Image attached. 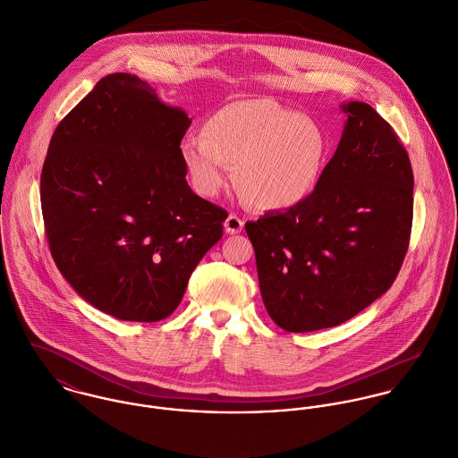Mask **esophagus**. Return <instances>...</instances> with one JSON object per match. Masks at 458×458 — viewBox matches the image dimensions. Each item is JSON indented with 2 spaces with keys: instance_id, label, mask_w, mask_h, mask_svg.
I'll list each match as a JSON object with an SVG mask.
<instances>
[{
  "instance_id": "obj_1",
  "label": "esophagus",
  "mask_w": 458,
  "mask_h": 458,
  "mask_svg": "<svg viewBox=\"0 0 458 458\" xmlns=\"http://www.w3.org/2000/svg\"><path fill=\"white\" fill-rule=\"evenodd\" d=\"M224 229H225L227 234H238V233H242V229H243V220H242L238 215L231 213V215L225 218V222H224Z\"/></svg>"
}]
</instances>
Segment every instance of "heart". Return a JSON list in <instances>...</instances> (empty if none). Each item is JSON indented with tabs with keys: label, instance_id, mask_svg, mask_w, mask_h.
I'll list each match as a JSON object with an SVG mask.
<instances>
[{
	"label": "heart",
	"instance_id": "heart-1",
	"mask_svg": "<svg viewBox=\"0 0 458 458\" xmlns=\"http://www.w3.org/2000/svg\"><path fill=\"white\" fill-rule=\"evenodd\" d=\"M182 162L200 196L213 197L234 167L240 194L261 209H287L310 196L327 167L325 129L275 100H240L213 113L202 137L180 148Z\"/></svg>",
	"mask_w": 458,
	"mask_h": 458
}]
</instances>
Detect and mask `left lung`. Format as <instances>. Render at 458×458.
I'll use <instances>...</instances> for the list:
<instances>
[{
    "mask_svg": "<svg viewBox=\"0 0 458 458\" xmlns=\"http://www.w3.org/2000/svg\"><path fill=\"white\" fill-rule=\"evenodd\" d=\"M342 139L316 191L245 229L275 325L305 333L349 321L392 287L412 227V169L392 125L342 106Z\"/></svg>",
    "mask_w": 458,
    "mask_h": 458,
    "instance_id": "8db88e82",
    "label": "left lung"
}]
</instances>
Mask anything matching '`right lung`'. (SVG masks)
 <instances>
[{"mask_svg": "<svg viewBox=\"0 0 458 458\" xmlns=\"http://www.w3.org/2000/svg\"><path fill=\"white\" fill-rule=\"evenodd\" d=\"M191 120L131 73H111L51 137L40 200L51 256L95 309L155 323L222 238L227 211L187 183L180 144Z\"/></svg>", "mask_w": 458, "mask_h": 458, "instance_id": "1", "label": "right lung"}]
</instances>
